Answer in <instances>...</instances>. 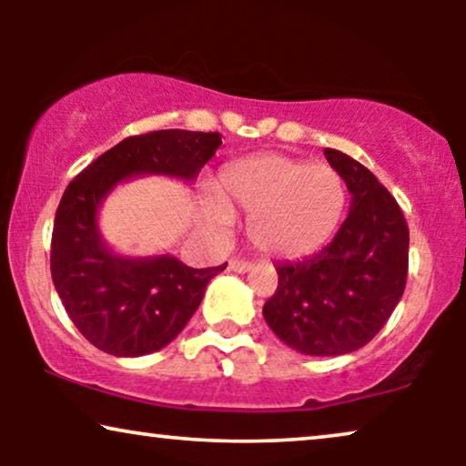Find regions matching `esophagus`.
<instances>
[{"mask_svg":"<svg viewBox=\"0 0 466 466\" xmlns=\"http://www.w3.org/2000/svg\"><path fill=\"white\" fill-rule=\"evenodd\" d=\"M228 269L235 271V273H248L252 269V263H246V260H238L233 258L231 263H228Z\"/></svg>","mask_w":466,"mask_h":466,"instance_id":"obj_1","label":"esophagus"}]
</instances>
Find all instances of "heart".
<instances>
[{"label":"heart","instance_id":"obj_1","mask_svg":"<svg viewBox=\"0 0 466 466\" xmlns=\"http://www.w3.org/2000/svg\"><path fill=\"white\" fill-rule=\"evenodd\" d=\"M218 195L220 201L206 206L208 220L222 228L235 209L248 214V239L273 258H301L320 250L346 208V187L330 165L286 155L231 163L220 171Z\"/></svg>","mask_w":466,"mask_h":466}]
</instances>
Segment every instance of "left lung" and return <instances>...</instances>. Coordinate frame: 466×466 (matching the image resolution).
<instances>
[{
	"instance_id": "8db88e82",
	"label": "left lung",
	"mask_w": 466,
	"mask_h": 466,
	"mask_svg": "<svg viewBox=\"0 0 466 466\" xmlns=\"http://www.w3.org/2000/svg\"><path fill=\"white\" fill-rule=\"evenodd\" d=\"M324 157L352 195L348 218L314 257L276 265L278 289L263 316L297 352L341 356L367 346L403 297L410 228L365 165L333 148Z\"/></svg>"
}]
</instances>
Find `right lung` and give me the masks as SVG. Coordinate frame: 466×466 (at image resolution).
Instances as JSON below:
<instances>
[{
	"mask_svg": "<svg viewBox=\"0 0 466 466\" xmlns=\"http://www.w3.org/2000/svg\"><path fill=\"white\" fill-rule=\"evenodd\" d=\"M222 144L220 133L184 129L127 137L69 182L55 216L50 273L76 329L101 352L133 359L174 341L225 265L193 269L171 254L112 250L99 209L118 184L137 176L195 182Z\"/></svg>",
	"mask_w": 466,
	"mask_h": 466,
	"instance_id": "add662e5",
	"label": "right lung"
}]
</instances>
